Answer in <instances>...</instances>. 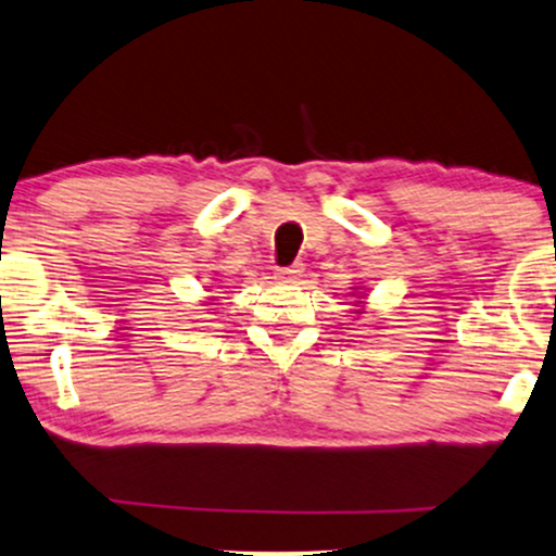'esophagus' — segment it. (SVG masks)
Returning <instances> with one entry per match:
<instances>
[{
  "label": "esophagus",
  "instance_id": "34e87169",
  "mask_svg": "<svg viewBox=\"0 0 556 556\" xmlns=\"http://www.w3.org/2000/svg\"><path fill=\"white\" fill-rule=\"evenodd\" d=\"M301 273H304V265H301V263L289 265V267H276V280H283V283H293V280L301 278Z\"/></svg>",
  "mask_w": 556,
  "mask_h": 556
}]
</instances>
